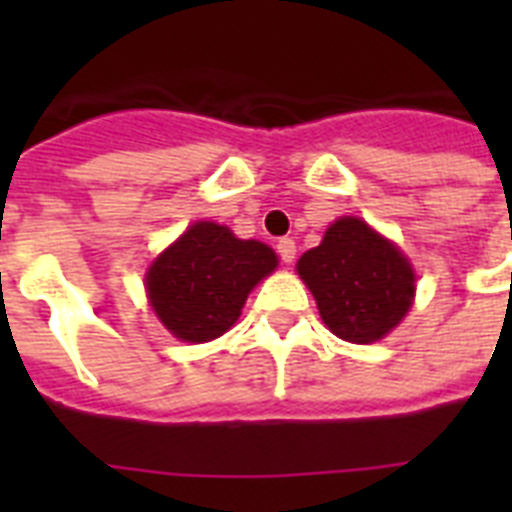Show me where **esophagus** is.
<instances>
[{"instance_id": "esophagus-1", "label": "esophagus", "mask_w": 512, "mask_h": 512, "mask_svg": "<svg viewBox=\"0 0 512 512\" xmlns=\"http://www.w3.org/2000/svg\"><path fill=\"white\" fill-rule=\"evenodd\" d=\"M276 252H279V257L284 260V263H292L297 255V247L295 241L292 239H279V244H276Z\"/></svg>"}]
</instances>
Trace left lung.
<instances>
[{
  "label": "left lung",
  "instance_id": "1",
  "mask_svg": "<svg viewBox=\"0 0 512 512\" xmlns=\"http://www.w3.org/2000/svg\"><path fill=\"white\" fill-rule=\"evenodd\" d=\"M324 324L340 340L374 342L404 319L414 297V271L388 239L358 217L329 225L319 247L297 263Z\"/></svg>",
  "mask_w": 512,
  "mask_h": 512
}]
</instances>
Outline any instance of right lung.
<instances>
[{
	"label": "right lung",
	"mask_w": 512,
	"mask_h": 512,
	"mask_svg": "<svg viewBox=\"0 0 512 512\" xmlns=\"http://www.w3.org/2000/svg\"><path fill=\"white\" fill-rule=\"evenodd\" d=\"M276 263L263 241L236 239L225 225L201 220L156 257L146 289L177 340L207 342L236 324L252 287Z\"/></svg>",
	"instance_id": "add662e5"
}]
</instances>
